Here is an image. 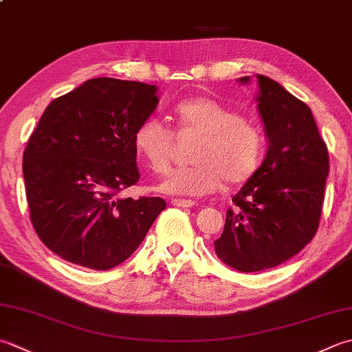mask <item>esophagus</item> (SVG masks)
I'll use <instances>...</instances> for the list:
<instances>
[{
    "mask_svg": "<svg viewBox=\"0 0 352 352\" xmlns=\"http://www.w3.org/2000/svg\"><path fill=\"white\" fill-rule=\"evenodd\" d=\"M170 203L172 206H177V208H194L197 204L194 199H186V198H174Z\"/></svg>",
    "mask_w": 352,
    "mask_h": 352,
    "instance_id": "34e87169",
    "label": "esophagus"
}]
</instances>
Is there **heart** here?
Wrapping results in <instances>:
<instances>
[{
  "label": "heart",
  "mask_w": 352,
  "mask_h": 352,
  "mask_svg": "<svg viewBox=\"0 0 352 352\" xmlns=\"http://www.w3.org/2000/svg\"><path fill=\"white\" fill-rule=\"evenodd\" d=\"M177 135L198 137L190 153L192 166L180 168L163 182L160 190L180 195H204L244 184L256 175L265 154L264 131L256 122L208 96L182 100L174 108ZM134 148L146 166L164 174L175 155L174 133L146 117L134 133Z\"/></svg>",
  "instance_id": "obj_1"
}]
</instances>
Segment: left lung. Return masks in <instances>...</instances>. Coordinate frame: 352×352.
<instances>
[{
	"label": "left lung",
	"instance_id": "left-lung-1",
	"mask_svg": "<svg viewBox=\"0 0 352 352\" xmlns=\"http://www.w3.org/2000/svg\"><path fill=\"white\" fill-rule=\"evenodd\" d=\"M256 78L267 155L232 198L235 208L227 210L223 235L213 243L223 263L244 273L285 263L314 238L329 172L327 143L309 107L276 80Z\"/></svg>",
	"mask_w": 352,
	"mask_h": 352
}]
</instances>
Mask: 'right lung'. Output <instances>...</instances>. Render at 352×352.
I'll list each match as a JSON object with an SVG mask.
<instances>
[{
    "label": "right lung",
    "mask_w": 352,
    "mask_h": 352,
    "mask_svg": "<svg viewBox=\"0 0 352 352\" xmlns=\"http://www.w3.org/2000/svg\"><path fill=\"white\" fill-rule=\"evenodd\" d=\"M155 85L89 79L54 99L24 151L30 221L72 264L109 270L126 261L166 201L122 198L140 180L134 133L157 108Z\"/></svg>",
    "instance_id": "right-lung-1"
}]
</instances>
